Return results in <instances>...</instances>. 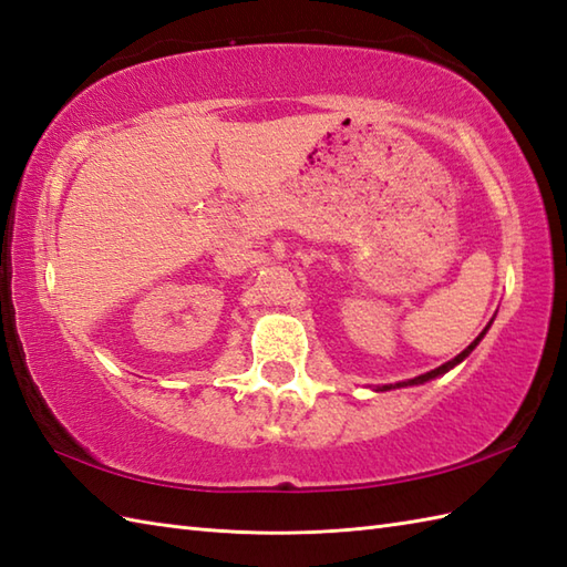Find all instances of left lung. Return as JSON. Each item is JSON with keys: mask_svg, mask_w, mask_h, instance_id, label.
I'll list each match as a JSON object with an SVG mask.
<instances>
[{"mask_svg": "<svg viewBox=\"0 0 567 567\" xmlns=\"http://www.w3.org/2000/svg\"><path fill=\"white\" fill-rule=\"evenodd\" d=\"M492 327V321L487 323V327H485V331L483 333H480L477 336V339L473 341V343H470L467 348H465V351L463 353H457L453 360H449V363H443V365H439L436 370H429V372H424V375H419V378H412V380H404V382H394V384H378V392H388V390H396V388H412V384H424V382H429V380H433V378H441V375H445V372H449V370H453L455 365H461L463 363V360L470 355V353H473L475 351V348H477V343L480 341H483L485 339V333H487V329Z\"/></svg>", "mask_w": 567, "mask_h": 567, "instance_id": "obj_1", "label": "left lung"}]
</instances>
